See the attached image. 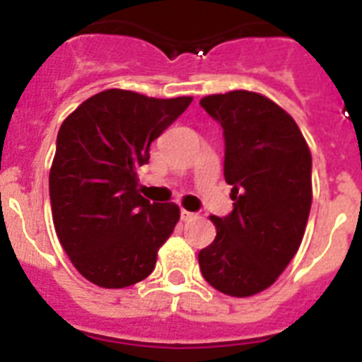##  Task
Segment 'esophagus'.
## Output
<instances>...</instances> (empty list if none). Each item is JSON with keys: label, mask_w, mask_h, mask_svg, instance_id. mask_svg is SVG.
Listing matches in <instances>:
<instances>
[{"label": "esophagus", "mask_w": 362, "mask_h": 362, "mask_svg": "<svg viewBox=\"0 0 362 362\" xmlns=\"http://www.w3.org/2000/svg\"><path fill=\"white\" fill-rule=\"evenodd\" d=\"M194 217H196V214H194V212H188V210H181V219H183V221H190V219H194Z\"/></svg>", "instance_id": "34e87169"}]
</instances>
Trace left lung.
<instances>
[{"mask_svg": "<svg viewBox=\"0 0 362 362\" xmlns=\"http://www.w3.org/2000/svg\"><path fill=\"white\" fill-rule=\"evenodd\" d=\"M225 137L233 209L212 216L217 235L199 252L210 286L233 297L263 292L299 248L312 206V156L292 116L255 92L199 101Z\"/></svg>", "mask_w": 362, "mask_h": 362, "instance_id": "left-lung-1", "label": "left lung"}]
</instances>
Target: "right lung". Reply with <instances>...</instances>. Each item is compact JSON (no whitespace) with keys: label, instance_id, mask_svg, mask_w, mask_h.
<instances>
[{"label":"right lung","instance_id":"right-lung-1","mask_svg":"<svg viewBox=\"0 0 362 362\" xmlns=\"http://www.w3.org/2000/svg\"><path fill=\"white\" fill-rule=\"evenodd\" d=\"M190 103L110 88L63 121L49 177L52 219L66 255L90 283L124 288L152 274L179 206L145 199L136 170L148 163L150 143Z\"/></svg>","mask_w":362,"mask_h":362}]
</instances>
